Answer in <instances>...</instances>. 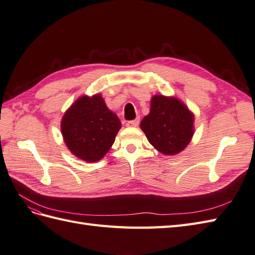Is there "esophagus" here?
<instances>
[{
    "label": "esophagus",
    "mask_w": 255,
    "mask_h": 255,
    "mask_svg": "<svg viewBox=\"0 0 255 255\" xmlns=\"http://www.w3.org/2000/svg\"><path fill=\"white\" fill-rule=\"evenodd\" d=\"M139 123H140V120H139V119H136V120H133V121H129V122H127L126 125H127L128 127H136V126L139 125Z\"/></svg>",
    "instance_id": "34e87169"
}]
</instances>
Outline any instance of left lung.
Returning a JSON list of instances; mask_svg holds the SVG:
<instances>
[{
    "instance_id": "left-lung-1",
    "label": "left lung",
    "mask_w": 255,
    "mask_h": 255,
    "mask_svg": "<svg viewBox=\"0 0 255 255\" xmlns=\"http://www.w3.org/2000/svg\"><path fill=\"white\" fill-rule=\"evenodd\" d=\"M194 115L177 98L154 96L149 114L141 122L148 142L162 154L174 155L190 143Z\"/></svg>"
}]
</instances>
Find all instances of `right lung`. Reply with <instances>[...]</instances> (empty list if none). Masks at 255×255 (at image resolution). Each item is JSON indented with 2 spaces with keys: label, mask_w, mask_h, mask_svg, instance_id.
I'll return each mask as SVG.
<instances>
[{
  "label": "right lung",
  "mask_w": 255,
  "mask_h": 255,
  "mask_svg": "<svg viewBox=\"0 0 255 255\" xmlns=\"http://www.w3.org/2000/svg\"><path fill=\"white\" fill-rule=\"evenodd\" d=\"M121 126L119 117L108 109L100 95L84 96L65 112L61 132L76 157L94 162L109 152Z\"/></svg>",
  "instance_id": "right-lung-1"
}]
</instances>
